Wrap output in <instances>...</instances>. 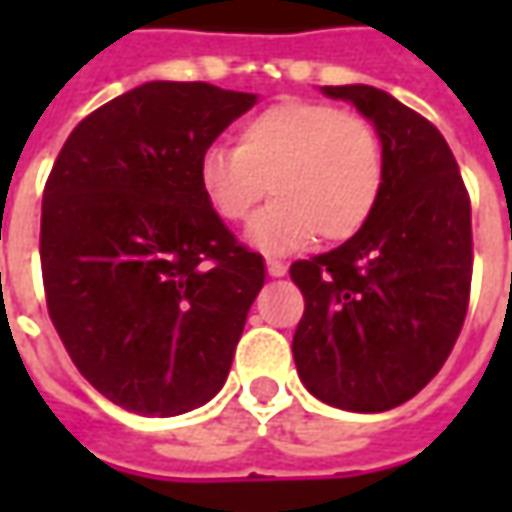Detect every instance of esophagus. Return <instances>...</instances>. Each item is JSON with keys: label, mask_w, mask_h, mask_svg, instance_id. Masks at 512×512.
Returning a JSON list of instances; mask_svg holds the SVG:
<instances>
[{"label": "esophagus", "mask_w": 512, "mask_h": 512, "mask_svg": "<svg viewBox=\"0 0 512 512\" xmlns=\"http://www.w3.org/2000/svg\"><path fill=\"white\" fill-rule=\"evenodd\" d=\"M267 273L270 276H285L287 265L285 262H276V259H267Z\"/></svg>", "instance_id": "34e87169"}]
</instances>
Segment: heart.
Here are the masks:
<instances>
[{"label": "heart", "instance_id": "heart-1", "mask_svg": "<svg viewBox=\"0 0 512 512\" xmlns=\"http://www.w3.org/2000/svg\"><path fill=\"white\" fill-rule=\"evenodd\" d=\"M382 139L362 113L327 102H279L236 130V148L210 145L196 162V187L207 210L239 225L262 196L276 199L250 225V242L285 253L322 236L347 242L379 205Z\"/></svg>", "mask_w": 512, "mask_h": 512}]
</instances>
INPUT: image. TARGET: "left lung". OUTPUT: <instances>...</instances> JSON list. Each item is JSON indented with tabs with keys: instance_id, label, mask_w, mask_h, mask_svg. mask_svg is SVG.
Returning <instances> with one entry per match:
<instances>
[{
	"instance_id": "obj_1",
	"label": "left lung",
	"mask_w": 512,
	"mask_h": 512,
	"mask_svg": "<svg viewBox=\"0 0 512 512\" xmlns=\"http://www.w3.org/2000/svg\"><path fill=\"white\" fill-rule=\"evenodd\" d=\"M373 122L384 185L344 245L290 265L305 296L293 359L322 402L379 413L413 399L447 362L470 305V196L453 150L422 113L370 85H327Z\"/></svg>"
}]
</instances>
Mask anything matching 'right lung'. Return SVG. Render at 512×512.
I'll use <instances>...</instances> for the list:
<instances>
[{
  "instance_id": "obj_1",
  "label": "right lung",
  "mask_w": 512,
  "mask_h": 512,
  "mask_svg": "<svg viewBox=\"0 0 512 512\" xmlns=\"http://www.w3.org/2000/svg\"><path fill=\"white\" fill-rule=\"evenodd\" d=\"M253 93L148 82L85 116L42 196L50 322L105 399L142 416L210 402L265 285L199 196L196 162Z\"/></svg>"
}]
</instances>
